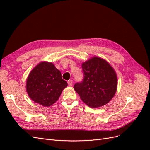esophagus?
Returning a JSON list of instances; mask_svg holds the SVG:
<instances>
[{"instance_id":"esophagus-1","label":"esophagus","mask_w":150,"mask_h":150,"mask_svg":"<svg viewBox=\"0 0 150 150\" xmlns=\"http://www.w3.org/2000/svg\"><path fill=\"white\" fill-rule=\"evenodd\" d=\"M67 84L69 86H71L72 85V80H69L67 81Z\"/></svg>"}]
</instances>
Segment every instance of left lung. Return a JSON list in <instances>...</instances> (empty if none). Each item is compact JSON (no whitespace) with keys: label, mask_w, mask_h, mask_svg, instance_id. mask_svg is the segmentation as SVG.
Listing matches in <instances>:
<instances>
[{"label":"left lung","mask_w":150,"mask_h":150,"mask_svg":"<svg viewBox=\"0 0 150 150\" xmlns=\"http://www.w3.org/2000/svg\"><path fill=\"white\" fill-rule=\"evenodd\" d=\"M84 79L74 85V90L86 104L97 108L110 102L117 90L115 69L103 59L94 56L82 64Z\"/></svg>","instance_id":"1"}]
</instances>
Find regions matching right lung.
I'll use <instances>...</instances> for the list:
<instances>
[{"label": "right lung", "mask_w": 150, "mask_h": 150, "mask_svg": "<svg viewBox=\"0 0 150 150\" xmlns=\"http://www.w3.org/2000/svg\"><path fill=\"white\" fill-rule=\"evenodd\" d=\"M67 86L60 71L53 63L47 61L40 62L35 66L26 81V91L29 98L46 107L55 103Z\"/></svg>", "instance_id": "add662e5"}]
</instances>
